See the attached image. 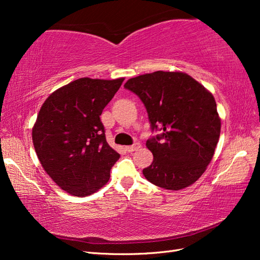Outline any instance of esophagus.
<instances>
[{
    "mask_svg": "<svg viewBox=\"0 0 260 260\" xmlns=\"http://www.w3.org/2000/svg\"><path fill=\"white\" fill-rule=\"evenodd\" d=\"M140 147H141V145L139 144V143H135V144L131 145V146H126L125 150H126L127 152H128V153H132V152H134V151H136V150H139Z\"/></svg>",
    "mask_w": 260,
    "mask_h": 260,
    "instance_id": "1",
    "label": "esophagus"
}]
</instances>
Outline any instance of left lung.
I'll use <instances>...</instances> for the list:
<instances>
[{"mask_svg":"<svg viewBox=\"0 0 260 260\" xmlns=\"http://www.w3.org/2000/svg\"><path fill=\"white\" fill-rule=\"evenodd\" d=\"M126 89L144 104L152 132L146 142L153 162L145 178L167 190L194 183L218 144L221 120L211 92L189 75L155 71L127 80Z\"/></svg>","mask_w":260,"mask_h":260,"instance_id":"8db88e82","label":"left lung"}]
</instances>
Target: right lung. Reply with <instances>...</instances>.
Returning <instances> with one entry per match:
<instances>
[{
	"label": "right lung",
	"mask_w": 260,
	"mask_h": 260,
	"mask_svg": "<svg viewBox=\"0 0 260 260\" xmlns=\"http://www.w3.org/2000/svg\"><path fill=\"white\" fill-rule=\"evenodd\" d=\"M124 78H80L52 92L32 129L48 175L69 194L87 197L107 183L119 154L108 145L101 115Z\"/></svg>",
	"instance_id": "obj_1"
}]
</instances>
